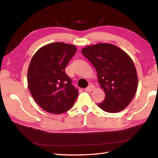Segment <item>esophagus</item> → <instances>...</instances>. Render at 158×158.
<instances>
[{"mask_svg": "<svg viewBox=\"0 0 158 158\" xmlns=\"http://www.w3.org/2000/svg\"><path fill=\"white\" fill-rule=\"evenodd\" d=\"M94 89H95L94 85H92V84H90L89 86H88L86 89H85V91H87V92H89V91H92V90H94Z\"/></svg>", "mask_w": 158, "mask_h": 158, "instance_id": "obj_1", "label": "esophagus"}]
</instances>
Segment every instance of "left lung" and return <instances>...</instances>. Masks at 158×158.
Masks as SVG:
<instances>
[{"instance_id": "8db88e82", "label": "left lung", "mask_w": 158, "mask_h": 158, "mask_svg": "<svg viewBox=\"0 0 158 158\" xmlns=\"http://www.w3.org/2000/svg\"><path fill=\"white\" fill-rule=\"evenodd\" d=\"M81 53L95 67L99 84L105 93V100L98 103L99 107L109 113L123 110L132 100L138 85L137 70L131 58L109 43L86 47Z\"/></svg>"}]
</instances>
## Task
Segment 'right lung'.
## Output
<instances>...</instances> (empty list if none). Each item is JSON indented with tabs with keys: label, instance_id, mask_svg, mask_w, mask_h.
<instances>
[{
	"label": "right lung",
	"instance_id": "right-lung-1",
	"mask_svg": "<svg viewBox=\"0 0 158 158\" xmlns=\"http://www.w3.org/2000/svg\"><path fill=\"white\" fill-rule=\"evenodd\" d=\"M77 52L73 44L54 42L40 48L31 60L28 85L37 105L49 113L70 109L78 96L65 69Z\"/></svg>",
	"mask_w": 158,
	"mask_h": 158
}]
</instances>
